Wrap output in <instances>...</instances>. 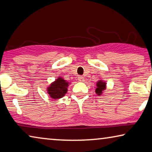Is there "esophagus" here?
I'll return each instance as SVG.
<instances>
[{
    "label": "esophagus",
    "instance_id": "obj_1",
    "mask_svg": "<svg viewBox=\"0 0 152 152\" xmlns=\"http://www.w3.org/2000/svg\"><path fill=\"white\" fill-rule=\"evenodd\" d=\"M78 80L80 82H84L85 81V78L83 76H78Z\"/></svg>",
    "mask_w": 152,
    "mask_h": 152
}]
</instances>
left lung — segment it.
<instances>
[{
  "label": "left lung",
  "mask_w": 152,
  "mask_h": 152,
  "mask_svg": "<svg viewBox=\"0 0 152 152\" xmlns=\"http://www.w3.org/2000/svg\"><path fill=\"white\" fill-rule=\"evenodd\" d=\"M97 88L95 89V93L98 95H101L103 93V91L106 88V83L103 80H99L97 84Z\"/></svg>",
  "instance_id": "obj_1"
}]
</instances>
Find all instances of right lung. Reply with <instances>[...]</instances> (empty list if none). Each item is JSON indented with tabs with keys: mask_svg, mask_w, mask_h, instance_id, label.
Instances as JSON below:
<instances>
[{
	"mask_svg": "<svg viewBox=\"0 0 152 152\" xmlns=\"http://www.w3.org/2000/svg\"><path fill=\"white\" fill-rule=\"evenodd\" d=\"M69 83L61 77H58L57 80L50 84L47 88V92L52 99H57L63 97L67 92Z\"/></svg>",
	"mask_w": 152,
	"mask_h": 152,
	"instance_id": "1",
	"label": "right lung"
}]
</instances>
